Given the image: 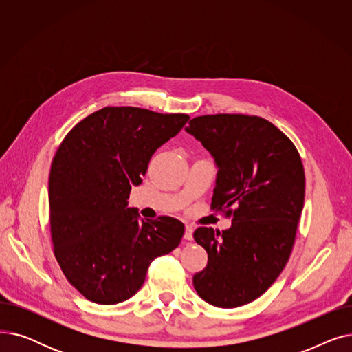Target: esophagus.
Returning <instances> with one entry per match:
<instances>
[{"mask_svg": "<svg viewBox=\"0 0 352 352\" xmlns=\"http://www.w3.org/2000/svg\"><path fill=\"white\" fill-rule=\"evenodd\" d=\"M192 234H194V230L191 226H186V230H184V238L187 239V241H191L192 239Z\"/></svg>", "mask_w": 352, "mask_h": 352, "instance_id": "1", "label": "esophagus"}]
</instances>
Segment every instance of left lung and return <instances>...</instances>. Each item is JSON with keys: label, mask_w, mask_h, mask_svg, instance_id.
<instances>
[{"label": "left lung", "mask_w": 352, "mask_h": 352, "mask_svg": "<svg viewBox=\"0 0 352 352\" xmlns=\"http://www.w3.org/2000/svg\"><path fill=\"white\" fill-rule=\"evenodd\" d=\"M186 131L218 168L211 208L232 218L223 232L195 230L208 263L192 284L211 305L241 307L261 297L288 261L304 207V166L291 140L260 117L202 116Z\"/></svg>", "instance_id": "left-lung-1"}]
</instances>
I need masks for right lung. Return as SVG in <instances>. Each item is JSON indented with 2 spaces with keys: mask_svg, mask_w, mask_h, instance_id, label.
Wrapping results in <instances>:
<instances>
[{
  "mask_svg": "<svg viewBox=\"0 0 352 352\" xmlns=\"http://www.w3.org/2000/svg\"><path fill=\"white\" fill-rule=\"evenodd\" d=\"M188 120L187 114L105 107L61 142L48 181L54 254L87 300L113 305L131 298L154 258L179 245L181 221H145L137 208H128V198L154 153Z\"/></svg>",
  "mask_w": 352,
  "mask_h": 352,
  "instance_id": "right-lung-1",
  "label": "right lung"
}]
</instances>
